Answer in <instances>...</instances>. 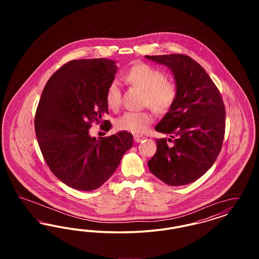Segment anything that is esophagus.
I'll use <instances>...</instances> for the list:
<instances>
[{
  "label": "esophagus",
  "instance_id": "34e87169",
  "mask_svg": "<svg viewBox=\"0 0 259 259\" xmlns=\"http://www.w3.org/2000/svg\"><path fill=\"white\" fill-rule=\"evenodd\" d=\"M144 139H145V137H143V136H134V140H135L136 143H140V142H142Z\"/></svg>",
  "mask_w": 259,
  "mask_h": 259
}]
</instances>
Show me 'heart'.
I'll use <instances>...</instances> for the list:
<instances>
[{
	"label": "heart",
	"instance_id": "b5f03b06",
	"mask_svg": "<svg viewBox=\"0 0 259 259\" xmlns=\"http://www.w3.org/2000/svg\"><path fill=\"white\" fill-rule=\"evenodd\" d=\"M125 78L133 85L146 91L145 104L156 112H166L177 98V87L166 79L165 74L145 63L132 66ZM107 105L111 110H117L121 103V88L118 81L113 80L106 91ZM152 122L148 111H126L115 120V127L120 131L133 134L144 133Z\"/></svg>",
	"mask_w": 259,
	"mask_h": 259
}]
</instances>
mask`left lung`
<instances>
[{
  "mask_svg": "<svg viewBox=\"0 0 259 259\" xmlns=\"http://www.w3.org/2000/svg\"><path fill=\"white\" fill-rule=\"evenodd\" d=\"M145 57L168 67L177 87L172 107L155 126L157 132L176 139L172 147L165 138L156 140L157 150L148 162L149 171L167 185L191 184L213 165L222 149L225 130L222 95L206 71L186 55Z\"/></svg>",
  "mask_w": 259,
  "mask_h": 259,
  "instance_id": "8db88e82",
  "label": "left lung"
}]
</instances>
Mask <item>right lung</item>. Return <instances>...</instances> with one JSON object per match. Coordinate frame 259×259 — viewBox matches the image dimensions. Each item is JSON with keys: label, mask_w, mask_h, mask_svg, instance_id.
<instances>
[{"label": "right lung", "mask_w": 259, "mask_h": 259, "mask_svg": "<svg viewBox=\"0 0 259 259\" xmlns=\"http://www.w3.org/2000/svg\"><path fill=\"white\" fill-rule=\"evenodd\" d=\"M116 72L110 59L70 61L51 75L39 99L35 130L41 153L57 179L76 190L104 185L133 146L126 131L89 135L91 123H101L109 113L106 91Z\"/></svg>", "instance_id": "right-lung-1"}]
</instances>
